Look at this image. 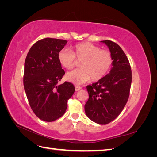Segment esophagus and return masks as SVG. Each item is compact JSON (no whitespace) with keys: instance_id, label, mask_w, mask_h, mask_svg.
<instances>
[{"instance_id":"esophagus-1","label":"esophagus","mask_w":157,"mask_h":157,"mask_svg":"<svg viewBox=\"0 0 157 157\" xmlns=\"http://www.w3.org/2000/svg\"><path fill=\"white\" fill-rule=\"evenodd\" d=\"M80 89H82L81 86H75V90L76 91H78Z\"/></svg>"}]
</instances>
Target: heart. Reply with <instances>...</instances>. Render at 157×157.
<instances>
[{"label":"heart","mask_w":157,"mask_h":157,"mask_svg":"<svg viewBox=\"0 0 157 157\" xmlns=\"http://www.w3.org/2000/svg\"><path fill=\"white\" fill-rule=\"evenodd\" d=\"M58 59L66 69H73L77 61H80V69L66 75V79L75 84L85 83L91 78L92 81L101 80L108 73L113 61L109 51L87 42L76 44L71 50L61 49Z\"/></svg>","instance_id":"heart-1"}]
</instances>
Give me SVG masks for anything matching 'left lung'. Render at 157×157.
Listing matches in <instances>:
<instances>
[{
    "instance_id": "left-lung-1",
    "label": "left lung",
    "mask_w": 157,
    "mask_h": 157,
    "mask_svg": "<svg viewBox=\"0 0 157 157\" xmlns=\"http://www.w3.org/2000/svg\"><path fill=\"white\" fill-rule=\"evenodd\" d=\"M113 57L109 73L86 86L89 99L84 105L86 116L99 124H107L120 115L129 98L132 71L125 53L115 42L102 40Z\"/></svg>"
}]
</instances>
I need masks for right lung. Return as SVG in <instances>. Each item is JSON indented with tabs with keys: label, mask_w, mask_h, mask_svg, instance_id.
Instances as JSON below:
<instances>
[{
	"label": "right lung",
	"mask_w": 157,
	"mask_h": 157,
	"mask_svg": "<svg viewBox=\"0 0 157 157\" xmlns=\"http://www.w3.org/2000/svg\"><path fill=\"white\" fill-rule=\"evenodd\" d=\"M67 42L52 38L40 40L31 46L25 61L23 85L27 99L36 116L46 122L63 115L75 90L70 82L58 84L65 71L58 54Z\"/></svg>",
	"instance_id": "add662e5"
}]
</instances>
